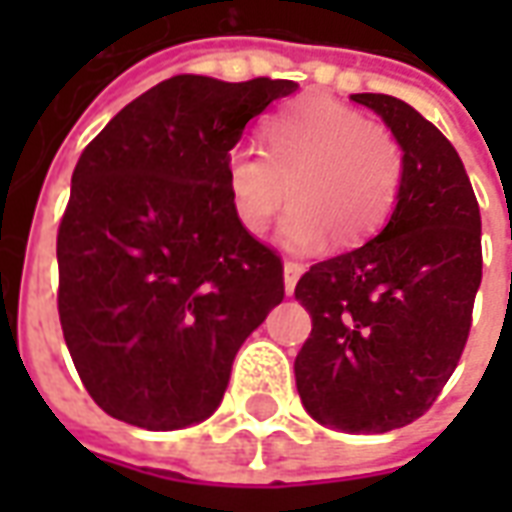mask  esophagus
Instances as JSON below:
<instances>
[{
    "mask_svg": "<svg viewBox=\"0 0 512 512\" xmlns=\"http://www.w3.org/2000/svg\"><path fill=\"white\" fill-rule=\"evenodd\" d=\"M304 274V263H299V260H285V293H293V288H296V282H299V277Z\"/></svg>",
    "mask_w": 512,
    "mask_h": 512,
    "instance_id": "1",
    "label": "esophagus"
}]
</instances>
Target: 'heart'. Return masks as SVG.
Listing matches in <instances>:
<instances>
[{
    "instance_id": "1",
    "label": "heart",
    "mask_w": 512,
    "mask_h": 512,
    "mask_svg": "<svg viewBox=\"0 0 512 512\" xmlns=\"http://www.w3.org/2000/svg\"><path fill=\"white\" fill-rule=\"evenodd\" d=\"M266 150L238 145L227 156V189L238 222L263 233L282 222L290 249L359 246L389 222L406 178V153L392 131L351 106L307 98L268 120Z\"/></svg>"
}]
</instances>
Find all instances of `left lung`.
Returning <instances> with one entry per match:
<instances>
[{
    "label": "left lung",
    "instance_id": "1",
    "mask_svg": "<svg viewBox=\"0 0 512 512\" xmlns=\"http://www.w3.org/2000/svg\"><path fill=\"white\" fill-rule=\"evenodd\" d=\"M351 98L400 139L406 178L376 238L299 279L312 332L296 386L321 425L386 433L422 417L461 362L483 279L480 205L450 139L414 106L381 93Z\"/></svg>",
    "mask_w": 512,
    "mask_h": 512
}]
</instances>
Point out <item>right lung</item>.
<instances>
[{
	"label": "right lung",
	"mask_w": 512,
	"mask_h": 512,
	"mask_svg": "<svg viewBox=\"0 0 512 512\" xmlns=\"http://www.w3.org/2000/svg\"><path fill=\"white\" fill-rule=\"evenodd\" d=\"M296 87L172 76L84 147L57 230V310L109 417L147 430L211 417L241 343L285 296L279 252L235 216L227 156Z\"/></svg>",
	"instance_id": "obj_1"
}]
</instances>
